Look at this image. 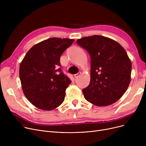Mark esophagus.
<instances>
[{
  "label": "esophagus",
  "mask_w": 146,
  "mask_h": 146,
  "mask_svg": "<svg viewBox=\"0 0 146 146\" xmlns=\"http://www.w3.org/2000/svg\"><path fill=\"white\" fill-rule=\"evenodd\" d=\"M80 74H81V73L79 72V73H77V74H75L74 75V78H78Z\"/></svg>",
  "instance_id": "1"
}]
</instances>
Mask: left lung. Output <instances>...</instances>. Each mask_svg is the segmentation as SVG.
I'll use <instances>...</instances> for the list:
<instances>
[{"instance_id": "left-lung-1", "label": "left lung", "mask_w": 146, "mask_h": 146, "mask_svg": "<svg viewBox=\"0 0 146 146\" xmlns=\"http://www.w3.org/2000/svg\"><path fill=\"white\" fill-rule=\"evenodd\" d=\"M76 42L90 56V82L82 90L85 99L99 106L118 101L131 81V62L125 49L111 38L98 35Z\"/></svg>"}]
</instances>
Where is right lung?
Here are the masks:
<instances>
[{
	"instance_id": "1",
	"label": "right lung",
	"mask_w": 146,
	"mask_h": 146,
	"mask_svg": "<svg viewBox=\"0 0 146 146\" xmlns=\"http://www.w3.org/2000/svg\"><path fill=\"white\" fill-rule=\"evenodd\" d=\"M73 39L51 38L34 45L20 64L23 92L36 108L50 111L64 100L71 80L62 72L60 59Z\"/></svg>"
}]
</instances>
